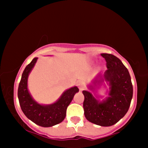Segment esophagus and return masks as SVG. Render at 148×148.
Listing matches in <instances>:
<instances>
[{
	"label": "esophagus",
	"instance_id": "1",
	"mask_svg": "<svg viewBox=\"0 0 148 148\" xmlns=\"http://www.w3.org/2000/svg\"><path fill=\"white\" fill-rule=\"evenodd\" d=\"M77 86H78L79 90L82 91L84 89V83L82 82H79L78 84H77Z\"/></svg>",
	"mask_w": 148,
	"mask_h": 148
}]
</instances>
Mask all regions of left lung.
<instances>
[{"label":"left lung","instance_id":"1","mask_svg":"<svg viewBox=\"0 0 148 148\" xmlns=\"http://www.w3.org/2000/svg\"><path fill=\"white\" fill-rule=\"evenodd\" d=\"M104 58L107 69L103 76L98 75L94 84L105 81L110 86L109 97L101 102L91 92L84 90L83 107L84 115L90 122L103 127H109L119 122L129 110L133 95L131 77L127 69L117 56L110 53H101ZM91 90H95L92 86Z\"/></svg>","mask_w":148,"mask_h":148}]
</instances>
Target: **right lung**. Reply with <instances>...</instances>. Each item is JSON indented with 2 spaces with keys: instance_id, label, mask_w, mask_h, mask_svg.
<instances>
[{
  "instance_id": "obj_1",
  "label": "right lung",
  "mask_w": 148,
  "mask_h": 148,
  "mask_svg": "<svg viewBox=\"0 0 148 148\" xmlns=\"http://www.w3.org/2000/svg\"><path fill=\"white\" fill-rule=\"evenodd\" d=\"M38 58H34L26 66L22 74L18 89V97L22 111L30 120L44 127L60 123L64 120L67 107L72 101L74 95L79 92L77 86L66 90L56 102L51 104H40L36 102L28 89V77Z\"/></svg>"
}]
</instances>
